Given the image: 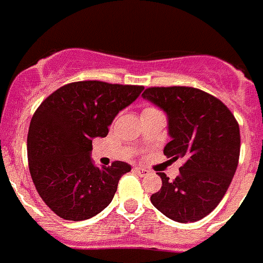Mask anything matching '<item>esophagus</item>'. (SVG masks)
Segmentation results:
<instances>
[{
	"mask_svg": "<svg viewBox=\"0 0 263 263\" xmlns=\"http://www.w3.org/2000/svg\"><path fill=\"white\" fill-rule=\"evenodd\" d=\"M134 171H135V172H136V173H138V175L140 176V177H144V176L149 175V171L145 170V168H140V166H135Z\"/></svg>",
	"mask_w": 263,
	"mask_h": 263,
	"instance_id": "34e87169",
	"label": "esophagus"
}]
</instances>
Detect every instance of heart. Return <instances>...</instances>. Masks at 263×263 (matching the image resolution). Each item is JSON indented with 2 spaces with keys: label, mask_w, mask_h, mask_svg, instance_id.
<instances>
[{
  "label": "heart",
  "mask_w": 263,
  "mask_h": 263,
  "mask_svg": "<svg viewBox=\"0 0 263 263\" xmlns=\"http://www.w3.org/2000/svg\"><path fill=\"white\" fill-rule=\"evenodd\" d=\"M148 109H155V108H145V109H144V111H148Z\"/></svg>",
  "instance_id": "b5f03b06"
}]
</instances>
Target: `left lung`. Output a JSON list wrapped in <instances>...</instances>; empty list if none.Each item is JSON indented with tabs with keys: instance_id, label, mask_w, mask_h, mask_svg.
I'll list each match as a JSON object with an SVG mask.
<instances>
[{
	"instance_id": "1",
	"label": "left lung",
	"mask_w": 263,
	"mask_h": 263,
	"mask_svg": "<svg viewBox=\"0 0 263 263\" xmlns=\"http://www.w3.org/2000/svg\"><path fill=\"white\" fill-rule=\"evenodd\" d=\"M168 118L171 141L164 155L184 157L180 175L163 185L151 202L177 222H196L211 213L236 173L241 136L236 118L220 99L193 87H149L141 93Z\"/></svg>"
}]
</instances>
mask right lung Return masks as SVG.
I'll return each instance as SVG.
<instances>
[{
    "label": "right lung",
    "instance_id": "right-lung-1",
    "mask_svg": "<svg viewBox=\"0 0 263 263\" xmlns=\"http://www.w3.org/2000/svg\"><path fill=\"white\" fill-rule=\"evenodd\" d=\"M143 86L99 81L74 82L58 88L36 108L27 134L29 170L36 192L57 216L83 221L112 201L118 182L131 165L114 161L98 168L92 139L106 138L122 109Z\"/></svg>",
    "mask_w": 263,
    "mask_h": 263
}]
</instances>
